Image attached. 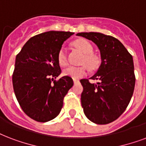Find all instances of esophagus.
<instances>
[{
    "label": "esophagus",
    "instance_id": "obj_1",
    "mask_svg": "<svg viewBox=\"0 0 146 146\" xmlns=\"http://www.w3.org/2000/svg\"><path fill=\"white\" fill-rule=\"evenodd\" d=\"M73 83H79V80H76V79H73Z\"/></svg>",
    "mask_w": 146,
    "mask_h": 146
}]
</instances>
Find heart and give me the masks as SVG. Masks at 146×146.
Returning <instances> with one entry per match:
<instances>
[{
  "instance_id": "heart-1",
  "label": "heart",
  "mask_w": 146,
  "mask_h": 146,
  "mask_svg": "<svg viewBox=\"0 0 146 146\" xmlns=\"http://www.w3.org/2000/svg\"><path fill=\"white\" fill-rule=\"evenodd\" d=\"M73 45L84 54L82 60V63L85 64L90 70H95L100 66V58L97 56L93 53V47L89 41L86 40L84 39H80L74 41ZM57 60L58 63L60 66H66L67 64V56L66 51L64 47H61L57 54ZM87 73V68L86 66H70L66 68L63 70V74L67 76L73 78V79H78L82 76L86 75Z\"/></svg>"
}]
</instances>
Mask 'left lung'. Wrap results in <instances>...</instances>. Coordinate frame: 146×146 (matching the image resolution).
I'll return each instance as SVG.
<instances>
[{
    "label": "left lung",
    "instance_id": "1",
    "mask_svg": "<svg viewBox=\"0 0 146 146\" xmlns=\"http://www.w3.org/2000/svg\"><path fill=\"white\" fill-rule=\"evenodd\" d=\"M93 41L100 50L101 64L90 77L99 83L81 80V103L86 116L96 124L104 125L119 117L129 105L135 87L132 55L121 42L112 36L96 32L78 33Z\"/></svg>",
    "mask_w": 146,
    "mask_h": 146
}]
</instances>
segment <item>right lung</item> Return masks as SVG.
Listing matches in <instances>:
<instances>
[{"mask_svg":"<svg viewBox=\"0 0 146 146\" xmlns=\"http://www.w3.org/2000/svg\"><path fill=\"white\" fill-rule=\"evenodd\" d=\"M72 32L47 31L31 37L17 55L13 86L21 109L31 119L46 122L60 113L63 98L73 85L60 75L57 54Z\"/></svg>","mask_w":146,"mask_h":146,"instance_id":"right-lung-1","label":"right lung"}]
</instances>
